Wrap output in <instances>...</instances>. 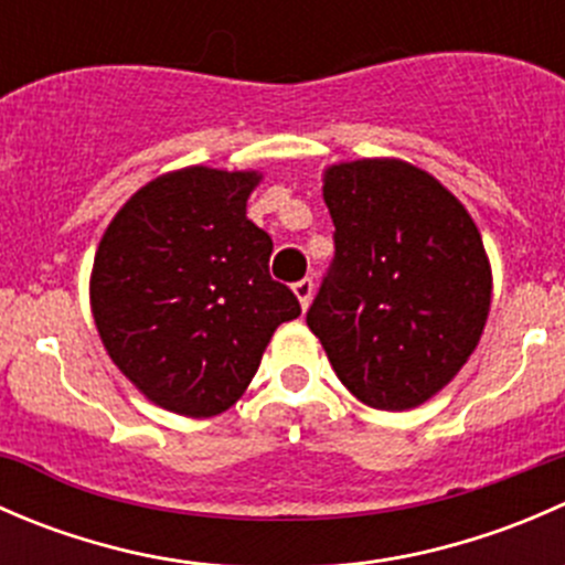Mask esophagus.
Segmentation results:
<instances>
[{"instance_id": "esophagus-1", "label": "esophagus", "mask_w": 565, "mask_h": 565, "mask_svg": "<svg viewBox=\"0 0 565 565\" xmlns=\"http://www.w3.org/2000/svg\"><path fill=\"white\" fill-rule=\"evenodd\" d=\"M295 295H298V300H300V306H303V311L309 309L311 306V298H315V281H311V278H300L298 284H295Z\"/></svg>"}]
</instances>
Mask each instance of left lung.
Returning <instances> with one entry per match:
<instances>
[{
    "label": "left lung",
    "mask_w": 565,
    "mask_h": 565,
    "mask_svg": "<svg viewBox=\"0 0 565 565\" xmlns=\"http://www.w3.org/2000/svg\"><path fill=\"white\" fill-rule=\"evenodd\" d=\"M322 196L335 256L306 322L352 396L418 407L457 377L487 324L481 232L443 182L398 158L328 167Z\"/></svg>",
    "instance_id": "obj_1"
}]
</instances>
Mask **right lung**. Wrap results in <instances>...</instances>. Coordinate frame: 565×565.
Segmentation results:
<instances>
[{
	"mask_svg": "<svg viewBox=\"0 0 565 565\" xmlns=\"http://www.w3.org/2000/svg\"><path fill=\"white\" fill-rule=\"evenodd\" d=\"M259 172L188 167L119 207L95 250L89 303L108 358L152 404L185 418L230 409L273 330L300 317L273 281V241L246 218Z\"/></svg>",
	"mask_w": 565,
	"mask_h": 565,
	"instance_id": "1",
	"label": "right lung"
}]
</instances>
